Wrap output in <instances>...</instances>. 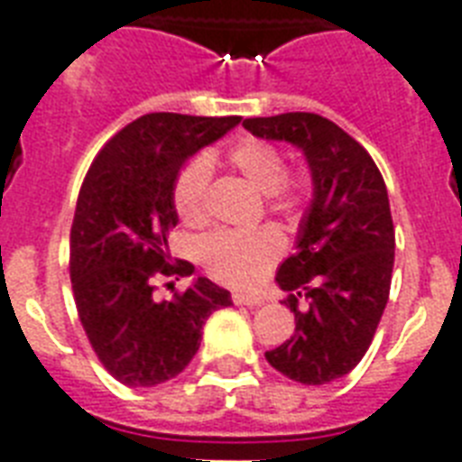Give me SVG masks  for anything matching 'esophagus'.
I'll use <instances>...</instances> for the list:
<instances>
[{"instance_id": "obj_1", "label": "esophagus", "mask_w": 462, "mask_h": 462, "mask_svg": "<svg viewBox=\"0 0 462 462\" xmlns=\"http://www.w3.org/2000/svg\"><path fill=\"white\" fill-rule=\"evenodd\" d=\"M232 300H235V304H245V307H261L263 304V297L249 295V292H235Z\"/></svg>"}]
</instances>
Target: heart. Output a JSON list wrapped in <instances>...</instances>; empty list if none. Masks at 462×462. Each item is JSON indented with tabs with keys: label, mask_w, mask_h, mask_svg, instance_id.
<instances>
[{
	"label": "heart",
	"mask_w": 462,
	"mask_h": 462,
	"mask_svg": "<svg viewBox=\"0 0 462 462\" xmlns=\"http://www.w3.org/2000/svg\"><path fill=\"white\" fill-rule=\"evenodd\" d=\"M230 162L246 184L268 196L271 208L290 213L302 201V184H290L288 165L281 151L261 139H242L227 153ZM206 191H208V165L206 160H191L184 165L172 187L174 213L181 223L199 225L206 217ZM282 242L273 230L216 232L201 245V259L208 273L217 281L249 288L266 273V268L281 254Z\"/></svg>",
	"instance_id": "heart-1"
}]
</instances>
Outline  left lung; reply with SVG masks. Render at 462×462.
<instances>
[{"label": "left lung", "mask_w": 462, "mask_h": 462, "mask_svg": "<svg viewBox=\"0 0 462 462\" xmlns=\"http://www.w3.org/2000/svg\"><path fill=\"white\" fill-rule=\"evenodd\" d=\"M242 126L256 139L302 151L311 172L314 194L295 254L275 275L290 292L295 336L266 359L297 383L323 386L359 365L386 309L395 259L386 184L372 155L330 119L288 112L245 119ZM300 296L310 300L304 310Z\"/></svg>", "instance_id": "left-lung-1"}]
</instances>
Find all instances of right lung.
Listing matches in <instances>:
<instances>
[{"instance_id": "right-lung-1", "label": "right lung", "mask_w": 462, "mask_h": 462, "mask_svg": "<svg viewBox=\"0 0 462 462\" xmlns=\"http://www.w3.org/2000/svg\"><path fill=\"white\" fill-rule=\"evenodd\" d=\"M237 125L239 117L143 115L105 143L83 180L69 239L71 290L97 359L125 386H158L184 372L206 319L232 304L208 278L155 300L153 275L194 273L187 261L170 263L167 237L180 223L174 180Z\"/></svg>"}]
</instances>
